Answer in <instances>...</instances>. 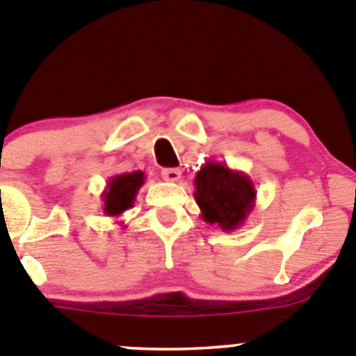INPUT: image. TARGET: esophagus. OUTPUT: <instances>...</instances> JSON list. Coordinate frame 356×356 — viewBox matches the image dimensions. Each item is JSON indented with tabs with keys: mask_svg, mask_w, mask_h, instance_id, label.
<instances>
[{
	"mask_svg": "<svg viewBox=\"0 0 356 356\" xmlns=\"http://www.w3.org/2000/svg\"><path fill=\"white\" fill-rule=\"evenodd\" d=\"M163 179L168 182H177L181 179V170L179 168H163Z\"/></svg>",
	"mask_w": 356,
	"mask_h": 356,
	"instance_id": "esophagus-1",
	"label": "esophagus"
}]
</instances>
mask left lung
Masks as SVG:
<instances>
[{"label": "left lung", "instance_id": "8db88e82", "mask_svg": "<svg viewBox=\"0 0 356 356\" xmlns=\"http://www.w3.org/2000/svg\"><path fill=\"white\" fill-rule=\"evenodd\" d=\"M195 200L200 207V218L209 225L225 232L239 229L255 207L254 181L241 170L216 159L202 165L195 175Z\"/></svg>", "mask_w": 356, "mask_h": 356}]
</instances>
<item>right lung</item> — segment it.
I'll list each match as a JSON object with an SVG mask.
<instances>
[{"instance_id": "1", "label": "right lung", "mask_w": 356, "mask_h": 356, "mask_svg": "<svg viewBox=\"0 0 356 356\" xmlns=\"http://www.w3.org/2000/svg\"><path fill=\"white\" fill-rule=\"evenodd\" d=\"M143 184H145V174L142 170L113 175L111 179H108L106 186H104V190L101 193L104 216L118 218L127 209H131Z\"/></svg>"}]
</instances>
